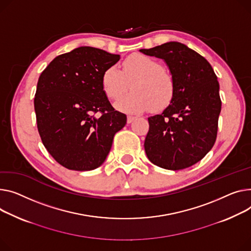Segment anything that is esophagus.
Instances as JSON below:
<instances>
[{
	"mask_svg": "<svg viewBox=\"0 0 251 251\" xmlns=\"http://www.w3.org/2000/svg\"><path fill=\"white\" fill-rule=\"evenodd\" d=\"M135 118H136V117H134V116H128L127 117V123L130 124L131 122H133V121L135 120Z\"/></svg>",
	"mask_w": 251,
	"mask_h": 251,
	"instance_id": "obj_1",
	"label": "esophagus"
}]
</instances>
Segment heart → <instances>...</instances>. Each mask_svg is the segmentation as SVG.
<instances>
[{
    "label": "heart",
    "instance_id": "heart-1",
    "mask_svg": "<svg viewBox=\"0 0 251 251\" xmlns=\"http://www.w3.org/2000/svg\"><path fill=\"white\" fill-rule=\"evenodd\" d=\"M132 85L131 92L115 103L119 111L142 113L149 109L160 111L168 107L175 97L176 86L173 76L163 71L154 58L133 54L122 63V72L112 65L102 75V86L110 99H118Z\"/></svg>",
    "mask_w": 251,
    "mask_h": 251
}]
</instances>
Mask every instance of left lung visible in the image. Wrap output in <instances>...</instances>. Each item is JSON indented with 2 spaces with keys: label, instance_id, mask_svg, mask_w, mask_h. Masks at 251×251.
<instances>
[{
  "label": "left lung",
  "instance_id": "obj_1",
  "mask_svg": "<svg viewBox=\"0 0 251 251\" xmlns=\"http://www.w3.org/2000/svg\"><path fill=\"white\" fill-rule=\"evenodd\" d=\"M140 52L161 58L175 80L172 103L148 118L144 141L148 159L159 168L183 170L212 149L221 112L219 82L211 64L187 45L172 41Z\"/></svg>",
  "mask_w": 251,
  "mask_h": 251
}]
</instances>
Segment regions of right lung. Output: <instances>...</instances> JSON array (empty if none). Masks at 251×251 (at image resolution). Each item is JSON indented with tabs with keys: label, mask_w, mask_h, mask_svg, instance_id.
Here are the masks:
<instances>
[{
	"label": "right lung",
	"mask_w": 251,
	"mask_h": 251,
	"mask_svg": "<svg viewBox=\"0 0 251 251\" xmlns=\"http://www.w3.org/2000/svg\"><path fill=\"white\" fill-rule=\"evenodd\" d=\"M119 59L118 54L80 46L56 56L39 76L34 98L39 135L50 155L66 169L99 168L127 122L102 86L103 73Z\"/></svg>",
	"instance_id": "add662e5"
}]
</instances>
